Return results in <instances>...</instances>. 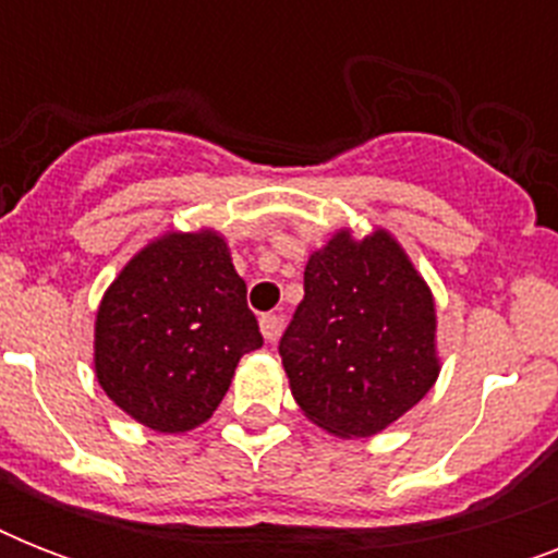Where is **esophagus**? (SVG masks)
I'll return each mask as SVG.
<instances>
[{"instance_id": "1", "label": "esophagus", "mask_w": 558, "mask_h": 558, "mask_svg": "<svg viewBox=\"0 0 558 558\" xmlns=\"http://www.w3.org/2000/svg\"><path fill=\"white\" fill-rule=\"evenodd\" d=\"M260 332H263V339H266V341H275V339H278V332H280V315H275V313L260 315Z\"/></svg>"}]
</instances>
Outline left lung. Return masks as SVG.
I'll return each instance as SVG.
<instances>
[{"mask_svg": "<svg viewBox=\"0 0 558 558\" xmlns=\"http://www.w3.org/2000/svg\"><path fill=\"white\" fill-rule=\"evenodd\" d=\"M432 292L388 231H339L304 271V301L280 336L292 397L336 437H371L432 390Z\"/></svg>", "mask_w": 558, "mask_h": 558, "instance_id": "8db88e82", "label": "left lung"}]
</instances>
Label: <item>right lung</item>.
I'll return each mask as SVG.
<instances>
[{
	"label": "right lung",
	"mask_w": 558,
	"mask_h": 558,
	"mask_svg": "<svg viewBox=\"0 0 558 558\" xmlns=\"http://www.w3.org/2000/svg\"><path fill=\"white\" fill-rule=\"evenodd\" d=\"M263 348L226 240L165 234L126 263L100 301L95 373L118 408L153 432L205 423L236 362Z\"/></svg>",
	"instance_id": "add662e5"
}]
</instances>
